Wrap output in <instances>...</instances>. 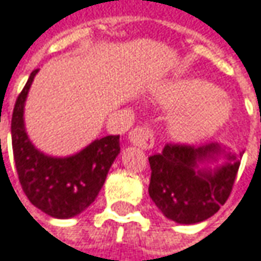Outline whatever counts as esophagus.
<instances>
[{"instance_id": "esophagus-1", "label": "esophagus", "mask_w": 261, "mask_h": 261, "mask_svg": "<svg viewBox=\"0 0 261 261\" xmlns=\"http://www.w3.org/2000/svg\"><path fill=\"white\" fill-rule=\"evenodd\" d=\"M128 137H130V142L134 146H137V148H140L143 151H149L155 146V133L151 125H137V127H134L130 131Z\"/></svg>"}]
</instances>
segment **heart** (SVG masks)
<instances>
[{
  "mask_svg": "<svg viewBox=\"0 0 261 261\" xmlns=\"http://www.w3.org/2000/svg\"><path fill=\"white\" fill-rule=\"evenodd\" d=\"M160 100L169 107H185L172 119V133L180 140H197L214 133L230 113L218 89L200 79L170 83L161 91Z\"/></svg>",
  "mask_w": 261,
  "mask_h": 261,
  "instance_id": "obj_1",
  "label": "heart"
}]
</instances>
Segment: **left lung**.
Wrapping results in <instances>:
<instances>
[{
	"label": "left lung",
	"mask_w": 261,
	"mask_h": 261,
	"mask_svg": "<svg viewBox=\"0 0 261 261\" xmlns=\"http://www.w3.org/2000/svg\"><path fill=\"white\" fill-rule=\"evenodd\" d=\"M217 143L196 148L167 143L161 154L149 156V196L156 207L179 224H196L211 218L230 197L239 170L241 155L228 154V161L217 170H198L199 164L220 154Z\"/></svg>",
	"instance_id": "obj_1"
}]
</instances>
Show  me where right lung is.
I'll list each match as a JSON object with an SVG mask.
<instances>
[{
  "label": "right lung",
  "mask_w": 261,
  "mask_h": 261,
  "mask_svg": "<svg viewBox=\"0 0 261 261\" xmlns=\"http://www.w3.org/2000/svg\"><path fill=\"white\" fill-rule=\"evenodd\" d=\"M38 70L16 98L12 115V145L20 187L36 207L54 218H71L98 196L107 172L119 154V136L92 142L79 154L52 158L38 152L23 128V103Z\"/></svg>",
  "instance_id": "add662e5"
}]
</instances>
